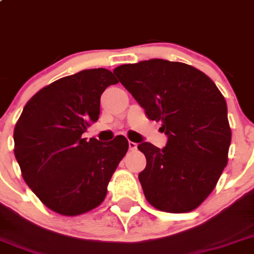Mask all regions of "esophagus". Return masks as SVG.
Instances as JSON below:
<instances>
[{"mask_svg": "<svg viewBox=\"0 0 254 254\" xmlns=\"http://www.w3.org/2000/svg\"><path fill=\"white\" fill-rule=\"evenodd\" d=\"M136 147H137L136 142L129 141V149H130V150H136Z\"/></svg>", "mask_w": 254, "mask_h": 254, "instance_id": "obj_1", "label": "esophagus"}]
</instances>
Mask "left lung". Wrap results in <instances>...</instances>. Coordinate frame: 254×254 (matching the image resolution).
Masks as SVG:
<instances>
[{"label": "left lung", "mask_w": 254, "mask_h": 254, "mask_svg": "<svg viewBox=\"0 0 254 254\" xmlns=\"http://www.w3.org/2000/svg\"><path fill=\"white\" fill-rule=\"evenodd\" d=\"M114 74L167 135L162 149L137 146L146 157L139 174L145 198L164 212L193 211L228 161L232 132L225 97L205 73L180 62L150 59L119 65Z\"/></svg>", "instance_id": "1"}]
</instances>
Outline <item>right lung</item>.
<instances>
[{
  "instance_id": "right-lung-1",
  "label": "right lung",
  "mask_w": 254,
  "mask_h": 254,
  "mask_svg": "<svg viewBox=\"0 0 254 254\" xmlns=\"http://www.w3.org/2000/svg\"><path fill=\"white\" fill-rule=\"evenodd\" d=\"M105 68L85 69L46 85L24 105L13 131L22 177L41 202L63 216L89 212L129 149L118 135L107 144L83 132L100 114V95L117 84Z\"/></svg>"
}]
</instances>
